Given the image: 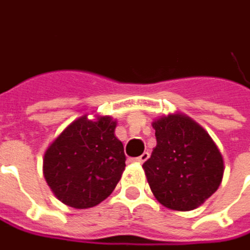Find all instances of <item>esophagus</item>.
<instances>
[{"label": "esophagus", "instance_id": "obj_1", "mask_svg": "<svg viewBox=\"0 0 250 250\" xmlns=\"http://www.w3.org/2000/svg\"><path fill=\"white\" fill-rule=\"evenodd\" d=\"M148 157H150L148 153H143V154L139 155L137 158H133V161H134V163H139V164H143V163H146V161L148 160Z\"/></svg>", "mask_w": 250, "mask_h": 250}]
</instances>
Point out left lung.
Returning a JSON list of instances; mask_svg holds the SVG:
<instances>
[{
	"label": "left lung",
	"instance_id": "left-lung-1",
	"mask_svg": "<svg viewBox=\"0 0 250 250\" xmlns=\"http://www.w3.org/2000/svg\"><path fill=\"white\" fill-rule=\"evenodd\" d=\"M157 146L143 164L157 201L174 211H192L218 189L224 157L204 127L183 113L153 120Z\"/></svg>",
	"mask_w": 250,
	"mask_h": 250
}]
</instances>
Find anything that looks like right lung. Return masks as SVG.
<instances>
[{
	"label": "right lung",
	"mask_w": 250,
	"mask_h": 250,
	"mask_svg": "<svg viewBox=\"0 0 250 250\" xmlns=\"http://www.w3.org/2000/svg\"><path fill=\"white\" fill-rule=\"evenodd\" d=\"M117 120L83 114L48 146L43 177L53 195L67 207L87 209L107 198L125 167V148L114 136Z\"/></svg>",
	"instance_id": "obj_1"
}]
</instances>
